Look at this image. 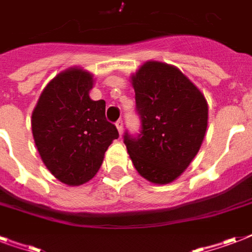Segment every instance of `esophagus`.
I'll use <instances>...</instances> for the list:
<instances>
[{"label": "esophagus", "mask_w": 252, "mask_h": 252, "mask_svg": "<svg viewBox=\"0 0 252 252\" xmlns=\"http://www.w3.org/2000/svg\"><path fill=\"white\" fill-rule=\"evenodd\" d=\"M123 126H124V124H123V120L120 119V120H118V122H116V128H118L119 133L120 134L123 133Z\"/></svg>", "instance_id": "esophagus-1"}]
</instances>
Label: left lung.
Returning <instances> with one entry per match:
<instances>
[{
  "mask_svg": "<svg viewBox=\"0 0 252 252\" xmlns=\"http://www.w3.org/2000/svg\"><path fill=\"white\" fill-rule=\"evenodd\" d=\"M130 84L141 134L124 144L134 168L154 184L179 178L200 150L208 126V103L201 91L174 65L146 61Z\"/></svg>",
  "mask_w": 252,
  "mask_h": 252,
  "instance_id": "1",
  "label": "left lung"
}]
</instances>
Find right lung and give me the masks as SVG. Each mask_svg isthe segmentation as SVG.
Here are the masks:
<instances>
[{"label":"right lung","mask_w":252,"mask_h":252,"mask_svg":"<svg viewBox=\"0 0 252 252\" xmlns=\"http://www.w3.org/2000/svg\"><path fill=\"white\" fill-rule=\"evenodd\" d=\"M93 74L74 66L59 73L40 94L31 128L41 161L56 179L81 186L93 179L119 132L106 120V102L93 100Z\"/></svg>","instance_id":"right-lung-1"}]
</instances>
